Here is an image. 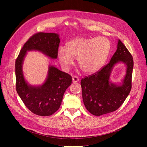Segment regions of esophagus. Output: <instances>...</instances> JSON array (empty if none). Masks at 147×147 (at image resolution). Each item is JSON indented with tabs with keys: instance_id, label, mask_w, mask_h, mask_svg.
<instances>
[{
	"instance_id": "esophagus-1",
	"label": "esophagus",
	"mask_w": 147,
	"mask_h": 147,
	"mask_svg": "<svg viewBox=\"0 0 147 147\" xmlns=\"http://www.w3.org/2000/svg\"><path fill=\"white\" fill-rule=\"evenodd\" d=\"M72 80H73V83H76V82H79V79L78 78V76H74V77H73Z\"/></svg>"
}]
</instances>
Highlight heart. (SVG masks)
I'll return each instance as SVG.
<instances>
[{
  "mask_svg": "<svg viewBox=\"0 0 147 147\" xmlns=\"http://www.w3.org/2000/svg\"><path fill=\"white\" fill-rule=\"evenodd\" d=\"M111 48L110 42L104 37L94 38L76 37L66 44L65 49H58L57 56L60 64L68 69L76 57L77 64L86 73L97 71L105 63Z\"/></svg>",
  "mask_w": 147,
  "mask_h": 147,
  "instance_id": "obj_1",
  "label": "heart"
}]
</instances>
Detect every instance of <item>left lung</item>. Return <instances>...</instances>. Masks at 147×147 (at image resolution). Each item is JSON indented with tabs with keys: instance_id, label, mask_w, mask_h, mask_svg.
<instances>
[{
	"instance_id": "1",
	"label": "left lung",
	"mask_w": 147,
	"mask_h": 147,
	"mask_svg": "<svg viewBox=\"0 0 147 147\" xmlns=\"http://www.w3.org/2000/svg\"><path fill=\"white\" fill-rule=\"evenodd\" d=\"M119 61L127 65V74L121 86L109 82L112 68ZM133 67L132 55L125 45L119 40L117 51L110 63L100 70L81 80L83 100L88 111L99 116L117 110L124 102L132 89Z\"/></svg>"
}]
</instances>
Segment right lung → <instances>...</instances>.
Listing matches in <instances>:
<instances>
[{"label": "right lung", "instance_id": "1", "mask_svg": "<svg viewBox=\"0 0 147 147\" xmlns=\"http://www.w3.org/2000/svg\"><path fill=\"white\" fill-rule=\"evenodd\" d=\"M58 34L38 32L31 36L25 43L15 61L16 90L22 102L33 113L49 116L60 107L67 88L72 82L71 76L51 66L47 79L41 86H30L25 81L22 65L26 52L36 50L43 52L51 58L56 59L59 46Z\"/></svg>", "mask_w": 147, "mask_h": 147}]
</instances>
